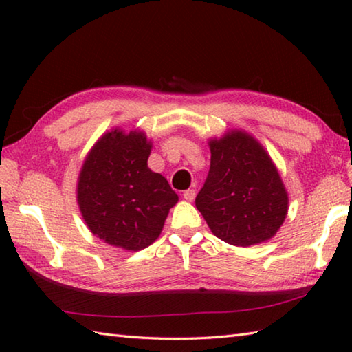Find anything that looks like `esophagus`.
<instances>
[{
    "instance_id": "esophagus-1",
    "label": "esophagus",
    "mask_w": 352,
    "mask_h": 352,
    "mask_svg": "<svg viewBox=\"0 0 352 352\" xmlns=\"http://www.w3.org/2000/svg\"><path fill=\"white\" fill-rule=\"evenodd\" d=\"M195 189H188V190H184L183 192V197H184V200H188V201H192L194 199H195Z\"/></svg>"
}]
</instances>
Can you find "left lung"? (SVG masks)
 <instances>
[{
    "mask_svg": "<svg viewBox=\"0 0 352 352\" xmlns=\"http://www.w3.org/2000/svg\"><path fill=\"white\" fill-rule=\"evenodd\" d=\"M211 166L195 206L212 234L250 247L276 234L289 197L276 166L253 136L233 130L211 140Z\"/></svg>",
    "mask_w": 352,
    "mask_h": 352,
    "instance_id": "1",
    "label": "left lung"
}]
</instances>
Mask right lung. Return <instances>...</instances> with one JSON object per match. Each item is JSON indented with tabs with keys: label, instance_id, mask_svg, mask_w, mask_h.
<instances>
[{
	"label": "right lung",
	"instance_id": "1",
	"mask_svg": "<svg viewBox=\"0 0 352 352\" xmlns=\"http://www.w3.org/2000/svg\"><path fill=\"white\" fill-rule=\"evenodd\" d=\"M152 144L142 132L115 129L87 155L77 183V204L99 239L138 252L157 241L178 201L162 174L147 168Z\"/></svg>",
	"mask_w": 352,
	"mask_h": 352
}]
</instances>
